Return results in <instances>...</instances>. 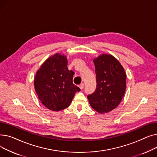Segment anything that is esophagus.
Returning a JSON list of instances; mask_svg holds the SVG:
<instances>
[{
    "mask_svg": "<svg viewBox=\"0 0 157 157\" xmlns=\"http://www.w3.org/2000/svg\"><path fill=\"white\" fill-rule=\"evenodd\" d=\"M84 84L83 83H81L79 86V88L81 89V90H83V88H84Z\"/></svg>",
    "mask_w": 157,
    "mask_h": 157,
    "instance_id": "34e87169",
    "label": "esophagus"
}]
</instances>
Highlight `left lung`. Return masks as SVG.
I'll return each mask as SVG.
<instances>
[{
    "label": "left lung",
    "instance_id": "obj_1",
    "mask_svg": "<svg viewBox=\"0 0 157 157\" xmlns=\"http://www.w3.org/2000/svg\"><path fill=\"white\" fill-rule=\"evenodd\" d=\"M97 87L88 95L92 108L101 114L111 111L120 104L126 90V73L111 55L102 54L94 59Z\"/></svg>",
    "mask_w": 157,
    "mask_h": 157
}]
</instances>
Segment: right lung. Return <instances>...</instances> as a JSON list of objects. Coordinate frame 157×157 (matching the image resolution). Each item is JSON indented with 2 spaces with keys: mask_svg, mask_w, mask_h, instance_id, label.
<instances>
[{
  "mask_svg": "<svg viewBox=\"0 0 157 157\" xmlns=\"http://www.w3.org/2000/svg\"><path fill=\"white\" fill-rule=\"evenodd\" d=\"M74 72L67 68L63 54L49 56L34 77V88L39 99L49 110L59 111L69 106L80 88L72 83Z\"/></svg>",
  "mask_w": 157,
  "mask_h": 157,
  "instance_id": "obj_1",
  "label": "right lung"
}]
</instances>
